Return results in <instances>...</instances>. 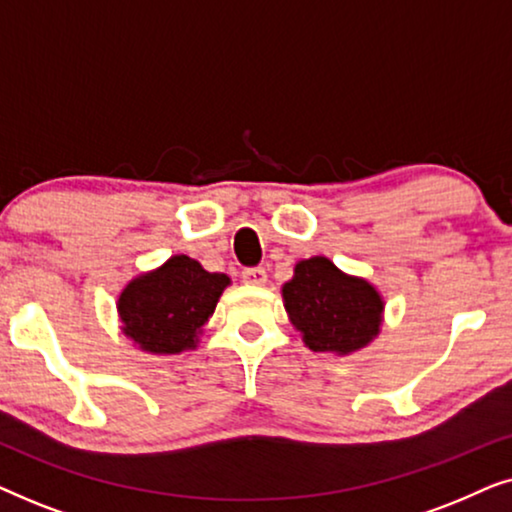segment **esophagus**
Instances as JSON below:
<instances>
[{
  "label": "esophagus",
  "instance_id": "1",
  "mask_svg": "<svg viewBox=\"0 0 512 512\" xmlns=\"http://www.w3.org/2000/svg\"><path fill=\"white\" fill-rule=\"evenodd\" d=\"M242 282L249 286H263L268 282V275H265L263 268H247L242 272Z\"/></svg>",
  "mask_w": 512,
  "mask_h": 512
}]
</instances>
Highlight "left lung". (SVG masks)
Instances as JSON below:
<instances>
[{
  "label": "left lung",
  "mask_w": 512,
  "mask_h": 512,
  "mask_svg": "<svg viewBox=\"0 0 512 512\" xmlns=\"http://www.w3.org/2000/svg\"><path fill=\"white\" fill-rule=\"evenodd\" d=\"M284 310L312 352L349 356L382 331L384 298L373 282L342 272L331 258L298 261L282 286Z\"/></svg>",
  "instance_id": "left-lung-1"
}]
</instances>
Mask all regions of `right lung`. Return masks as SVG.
Returning a JSON list of instances; mask_svg holds the SVG:
<instances>
[{
    "instance_id": "right-lung-1",
    "label": "right lung",
    "mask_w": 512,
    "mask_h": 512,
    "mask_svg": "<svg viewBox=\"0 0 512 512\" xmlns=\"http://www.w3.org/2000/svg\"><path fill=\"white\" fill-rule=\"evenodd\" d=\"M223 272H207L186 254L170 256L156 270L130 279L118 293L121 331L146 354L172 356L195 349L221 293Z\"/></svg>"
}]
</instances>
